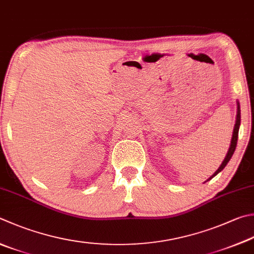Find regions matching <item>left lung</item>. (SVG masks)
I'll list each match as a JSON object with an SVG mask.
<instances>
[{
	"label": "left lung",
	"instance_id": "obj_1",
	"mask_svg": "<svg viewBox=\"0 0 254 254\" xmlns=\"http://www.w3.org/2000/svg\"><path fill=\"white\" fill-rule=\"evenodd\" d=\"M240 123H241V111H240V104L237 100V119H236V124H234V128H233V133H232V138H231V143H230V147H229V150L227 152V156L224 158L222 164L220 165V167L218 168V170H216V172L208 178L207 180L204 181V183H207V181L211 180L213 177H216L219 172H221L223 170L224 167L228 165V162L230 161L231 157L233 155L234 150H236V147H237V142H238V133H239V128H240Z\"/></svg>",
	"mask_w": 254,
	"mask_h": 254
}]
</instances>
